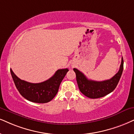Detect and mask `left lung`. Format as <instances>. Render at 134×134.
<instances>
[{"label":"left lung","mask_w":134,"mask_h":134,"mask_svg":"<svg viewBox=\"0 0 134 134\" xmlns=\"http://www.w3.org/2000/svg\"><path fill=\"white\" fill-rule=\"evenodd\" d=\"M124 68V60L122 57L121 64L118 73L110 80L103 81H96L90 80L80 71L74 68L76 76V81L80 91L84 95L91 99L99 98L105 96L113 92L119 81Z\"/></svg>","instance_id":"8db88e82"}]
</instances>
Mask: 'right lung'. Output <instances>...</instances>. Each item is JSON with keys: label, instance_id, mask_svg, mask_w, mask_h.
<instances>
[{"label": "right lung", "instance_id": "obj_1", "mask_svg": "<svg viewBox=\"0 0 134 134\" xmlns=\"http://www.w3.org/2000/svg\"><path fill=\"white\" fill-rule=\"evenodd\" d=\"M68 71V68L58 70L52 77L45 81L32 83L20 80L10 69L12 77L20 94L28 100L37 103H47L54 98Z\"/></svg>", "mask_w": 134, "mask_h": 134}]
</instances>
